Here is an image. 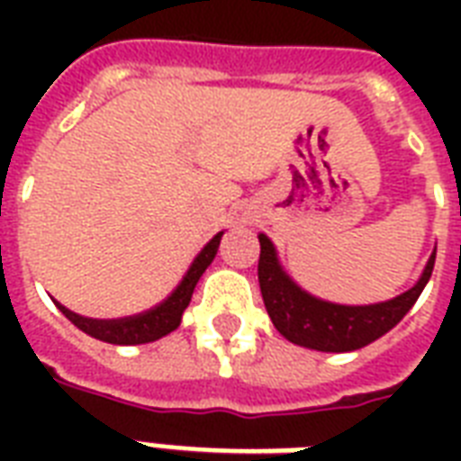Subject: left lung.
<instances>
[{"mask_svg": "<svg viewBox=\"0 0 461 461\" xmlns=\"http://www.w3.org/2000/svg\"><path fill=\"white\" fill-rule=\"evenodd\" d=\"M217 244H220V237L210 239L205 249H203L198 256L194 258L188 273L184 275V280L179 282V287L174 289L172 294L167 296L165 302L158 303V306L148 308V311H140V313L126 315V318H112V321H93V318H83V315L68 311V308L61 306L57 299H52L57 303L61 313L67 315L68 321L74 322L76 328L83 330L86 335L95 337V339H103V342L110 344H146L155 342L159 337L169 335L172 330L179 328L181 313L186 311L188 302H191V294H194V287L198 277L203 275V270L210 266V260L215 258Z\"/></svg>", "mask_w": 461, "mask_h": 461, "instance_id": "8db88e82", "label": "left lung"}]
</instances>
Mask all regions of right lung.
I'll list each match as a JSON object with an SVG mask.
<instances>
[{
	"mask_svg": "<svg viewBox=\"0 0 461 461\" xmlns=\"http://www.w3.org/2000/svg\"><path fill=\"white\" fill-rule=\"evenodd\" d=\"M433 270V258L416 287L393 302L375 306H335L302 292L282 273L275 249L260 237L258 282L267 315L289 342L318 351H354L378 339L404 318L421 294Z\"/></svg>",
	"mask_w": 461,
	"mask_h": 461,
	"instance_id": "right-lung-1",
	"label": "right lung"
}]
</instances>
